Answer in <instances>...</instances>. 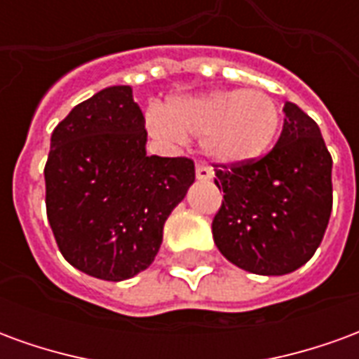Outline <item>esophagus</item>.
<instances>
[{
    "instance_id": "1",
    "label": "esophagus",
    "mask_w": 359,
    "mask_h": 359,
    "mask_svg": "<svg viewBox=\"0 0 359 359\" xmlns=\"http://www.w3.org/2000/svg\"><path fill=\"white\" fill-rule=\"evenodd\" d=\"M196 179L198 180H210L211 179V169L205 165L198 163L196 165Z\"/></svg>"
}]
</instances>
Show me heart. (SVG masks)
Listing matches in <instances>:
<instances>
[{
  "label": "heart",
  "mask_w": 359,
  "mask_h": 359,
  "mask_svg": "<svg viewBox=\"0 0 359 359\" xmlns=\"http://www.w3.org/2000/svg\"><path fill=\"white\" fill-rule=\"evenodd\" d=\"M280 121L278 102L267 92L217 90L172 100L149 117V128L163 140L200 138L202 151L213 163L241 167L273 148Z\"/></svg>",
  "instance_id": "1"
}]
</instances>
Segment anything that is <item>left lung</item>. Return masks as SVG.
I'll return each mask as SVG.
<instances>
[{
	"mask_svg": "<svg viewBox=\"0 0 359 359\" xmlns=\"http://www.w3.org/2000/svg\"><path fill=\"white\" fill-rule=\"evenodd\" d=\"M283 111V133L267 156L215 171L225 196L213 241L231 264L265 277L308 264L332 210V159L319 126L296 103Z\"/></svg>",
	"mask_w": 359,
	"mask_h": 359,
	"instance_id": "8db88e82",
	"label": "left lung"
}]
</instances>
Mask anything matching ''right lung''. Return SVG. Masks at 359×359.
<instances>
[{"mask_svg":"<svg viewBox=\"0 0 359 359\" xmlns=\"http://www.w3.org/2000/svg\"><path fill=\"white\" fill-rule=\"evenodd\" d=\"M144 125L133 88L109 86L51 134L48 221L63 257L90 277L118 283L148 269L196 179L192 159L146 154Z\"/></svg>","mask_w":359,"mask_h":359,"instance_id":"obj_1","label":"right lung"}]
</instances>
